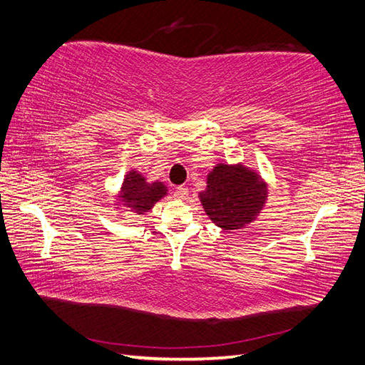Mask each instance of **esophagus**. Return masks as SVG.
<instances>
[{
  "label": "esophagus",
  "mask_w": 365,
  "mask_h": 365,
  "mask_svg": "<svg viewBox=\"0 0 365 365\" xmlns=\"http://www.w3.org/2000/svg\"><path fill=\"white\" fill-rule=\"evenodd\" d=\"M187 195H189V189L184 187V185H178V187L173 192V197L176 200H185V198H187Z\"/></svg>",
  "instance_id": "1"
}]
</instances>
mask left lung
Segmentation results:
<instances>
[{
	"instance_id": "obj_1",
	"label": "left lung",
	"mask_w": 365,
	"mask_h": 365,
	"mask_svg": "<svg viewBox=\"0 0 365 365\" xmlns=\"http://www.w3.org/2000/svg\"><path fill=\"white\" fill-rule=\"evenodd\" d=\"M267 184L255 170L237 164H217L200 192L205 212L218 228L234 231L256 220L267 201Z\"/></svg>"
}]
</instances>
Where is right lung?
I'll return each instance as SVG.
<instances>
[{
  "instance_id": "add662e5",
  "label": "right lung",
  "mask_w": 365,
  "mask_h": 365,
  "mask_svg": "<svg viewBox=\"0 0 365 365\" xmlns=\"http://www.w3.org/2000/svg\"><path fill=\"white\" fill-rule=\"evenodd\" d=\"M167 195V185L164 182H148L142 173L131 170L125 176L118 192L117 207H126L129 212L142 215L155 206L160 198Z\"/></svg>"
}]
</instances>
